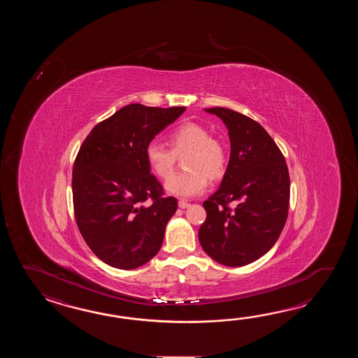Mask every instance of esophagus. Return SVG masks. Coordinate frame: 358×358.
I'll return each mask as SVG.
<instances>
[{
  "label": "esophagus",
  "instance_id": "1",
  "mask_svg": "<svg viewBox=\"0 0 358 358\" xmlns=\"http://www.w3.org/2000/svg\"><path fill=\"white\" fill-rule=\"evenodd\" d=\"M178 205H179L180 208H188V207L190 206V203H188L187 201H179V202H178Z\"/></svg>",
  "mask_w": 358,
  "mask_h": 358
}]
</instances>
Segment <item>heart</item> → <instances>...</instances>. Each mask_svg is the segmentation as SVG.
<instances>
[{"instance_id": "obj_1", "label": "heart", "mask_w": 358, "mask_h": 358, "mask_svg": "<svg viewBox=\"0 0 358 358\" xmlns=\"http://www.w3.org/2000/svg\"><path fill=\"white\" fill-rule=\"evenodd\" d=\"M170 148L157 142L145 147V161L161 179H168L176 168V160L185 152L187 171L178 173L166 182V190L179 197H194L205 192L208 178L216 180L224 176L228 165L227 147L219 138L198 122H184L169 133Z\"/></svg>"}]
</instances>
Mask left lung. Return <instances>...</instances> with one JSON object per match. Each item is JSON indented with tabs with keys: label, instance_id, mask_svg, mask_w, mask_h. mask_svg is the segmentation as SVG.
I'll return each instance as SVG.
<instances>
[{
	"label": "left lung",
	"instance_id": "obj_1",
	"mask_svg": "<svg viewBox=\"0 0 358 358\" xmlns=\"http://www.w3.org/2000/svg\"><path fill=\"white\" fill-rule=\"evenodd\" d=\"M229 130L230 160L220 188L203 202L202 248L225 266H244L278 241L289 208L285 157L261 124L224 107L206 108Z\"/></svg>",
	"mask_w": 358,
	"mask_h": 358
}]
</instances>
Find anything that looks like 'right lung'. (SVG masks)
Masks as SVG:
<instances>
[{
  "mask_svg": "<svg viewBox=\"0 0 358 358\" xmlns=\"http://www.w3.org/2000/svg\"><path fill=\"white\" fill-rule=\"evenodd\" d=\"M184 111L131 103L99 122L79 148L71 179L76 225L110 266L137 268L160 251L178 201L151 174L145 147Z\"/></svg>",
  "mask_w": 358,
  "mask_h": 358,
  "instance_id": "add662e5",
  "label": "right lung"
}]
</instances>
